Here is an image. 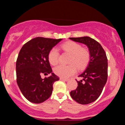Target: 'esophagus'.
I'll return each instance as SVG.
<instances>
[{
  "instance_id": "34e87169",
  "label": "esophagus",
  "mask_w": 125,
  "mask_h": 125,
  "mask_svg": "<svg viewBox=\"0 0 125 125\" xmlns=\"http://www.w3.org/2000/svg\"><path fill=\"white\" fill-rule=\"evenodd\" d=\"M60 80H61V81H65V82H67L69 81L68 79H64V78H63V77H61V78H60Z\"/></svg>"
}]
</instances>
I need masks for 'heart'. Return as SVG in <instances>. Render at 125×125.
<instances>
[{"instance_id":"b5f03b06","label":"heart","mask_w":125,"mask_h":125,"mask_svg":"<svg viewBox=\"0 0 125 125\" xmlns=\"http://www.w3.org/2000/svg\"><path fill=\"white\" fill-rule=\"evenodd\" d=\"M62 49L71 54L69 60V65L59 64L54 68V72L59 76L67 78L76 72L77 68L82 69L88 64L90 60L89 52L86 49L82 48L80 44L74 42H67L62 45ZM59 52L56 48H52L48 54V59L50 63L55 65L58 63Z\"/></svg>"}]
</instances>
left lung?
<instances>
[{
	"mask_svg": "<svg viewBox=\"0 0 125 125\" xmlns=\"http://www.w3.org/2000/svg\"><path fill=\"white\" fill-rule=\"evenodd\" d=\"M72 41L87 46L90 53V61L79 77L75 90L71 92V97L79 104H87L99 97L107 79V59L105 52L99 42L88 36L70 38Z\"/></svg>",
	"mask_w": 125,
	"mask_h": 125,
	"instance_id": "8db88e82",
	"label": "left lung"
}]
</instances>
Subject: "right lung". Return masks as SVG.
<instances>
[{"label": "right lung", "mask_w": 125, "mask_h": 125, "mask_svg": "<svg viewBox=\"0 0 125 125\" xmlns=\"http://www.w3.org/2000/svg\"><path fill=\"white\" fill-rule=\"evenodd\" d=\"M62 39L37 37L24 44L16 64L17 83L23 95L31 102L41 104L51 96L53 84L59 77L52 73L48 54ZM42 74H51L42 79Z\"/></svg>", "instance_id": "add662e5"}]
</instances>
